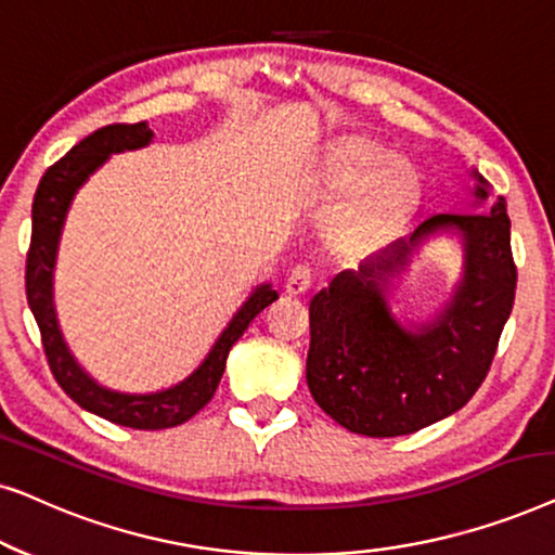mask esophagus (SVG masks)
<instances>
[{"label": "esophagus", "mask_w": 555, "mask_h": 555, "mask_svg": "<svg viewBox=\"0 0 555 555\" xmlns=\"http://www.w3.org/2000/svg\"><path fill=\"white\" fill-rule=\"evenodd\" d=\"M310 283H313V272H310L306 264H298V268L291 270V275L285 280V295H291V298L306 295Z\"/></svg>", "instance_id": "1"}]
</instances>
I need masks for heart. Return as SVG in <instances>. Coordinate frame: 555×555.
Here are the masks:
<instances>
[{
	"label": "heart",
	"mask_w": 555,
	"mask_h": 555,
	"mask_svg": "<svg viewBox=\"0 0 555 555\" xmlns=\"http://www.w3.org/2000/svg\"><path fill=\"white\" fill-rule=\"evenodd\" d=\"M321 184L328 194H340L331 215V237L344 249L376 247L404 222L420 196L412 162L361 133L338 135L331 143Z\"/></svg>",
	"instance_id": "heart-1"
}]
</instances>
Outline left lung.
<instances>
[{"instance_id": "obj_1", "label": "left lung", "mask_w": 555, "mask_h": 555, "mask_svg": "<svg viewBox=\"0 0 555 555\" xmlns=\"http://www.w3.org/2000/svg\"><path fill=\"white\" fill-rule=\"evenodd\" d=\"M467 215H437L406 240L344 270L310 300L308 389L331 420L363 437H401L450 416L488 376L513 310L515 272L505 199L488 202L473 171ZM454 233L463 272L451 300L427 324H401L385 293L424 241Z\"/></svg>"}]
</instances>
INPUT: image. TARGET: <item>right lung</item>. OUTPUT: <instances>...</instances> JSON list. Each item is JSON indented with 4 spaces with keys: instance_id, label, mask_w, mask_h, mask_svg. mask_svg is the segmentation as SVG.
<instances>
[{
    "instance_id": "obj_1",
    "label": "right lung",
    "mask_w": 555,
    "mask_h": 555,
    "mask_svg": "<svg viewBox=\"0 0 555 555\" xmlns=\"http://www.w3.org/2000/svg\"><path fill=\"white\" fill-rule=\"evenodd\" d=\"M151 141H154V131H151L146 120H141V124L105 126L98 128L95 133H90L88 139H82L78 146H73L57 164H52L44 171L33 202V242H29L25 272L27 302L37 325H40L44 356H48L55 382L86 412L131 429L179 427V424L192 420L199 409L207 406V401L215 397L219 378L224 374L230 348L247 331L249 321L260 310L268 308L272 300H278V293L272 291L270 283L257 285L249 293V298L242 302L237 313L232 315V321L227 323V328L219 333L215 346L209 348V353L204 356L199 366L184 382L173 384L164 391L124 393L105 389L103 384H98L80 366L78 359H75L65 344L55 310V262L65 217L70 211V204L75 194H78V189L113 154L143 149Z\"/></svg>"
}]
</instances>
